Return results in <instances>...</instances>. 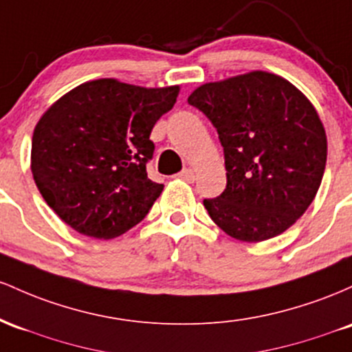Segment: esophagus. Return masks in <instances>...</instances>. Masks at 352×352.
<instances>
[{"label": "esophagus", "mask_w": 352, "mask_h": 352, "mask_svg": "<svg viewBox=\"0 0 352 352\" xmlns=\"http://www.w3.org/2000/svg\"><path fill=\"white\" fill-rule=\"evenodd\" d=\"M179 177L181 179H184V181H188V183H195V179H196V176H195V171H192V169H183V171L179 173Z\"/></svg>", "instance_id": "34e87169"}]
</instances>
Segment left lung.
Wrapping results in <instances>:
<instances>
[{"label": "left lung", "instance_id": "1", "mask_svg": "<svg viewBox=\"0 0 352 352\" xmlns=\"http://www.w3.org/2000/svg\"><path fill=\"white\" fill-rule=\"evenodd\" d=\"M188 102L218 131L226 189L204 199L231 238L258 243L293 226L313 203L327 141L314 106L289 81L264 71L199 86Z\"/></svg>", "mask_w": 352, "mask_h": 352}]
</instances>
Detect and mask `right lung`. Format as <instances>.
<instances>
[{"label":"right lung","mask_w":352,"mask_h":352,"mask_svg":"<svg viewBox=\"0 0 352 352\" xmlns=\"http://www.w3.org/2000/svg\"><path fill=\"white\" fill-rule=\"evenodd\" d=\"M179 88L96 80L58 100L38 121L31 171L48 206L74 231L111 239L136 226L163 191L148 177L156 121Z\"/></svg>","instance_id":"right-lung-1"}]
</instances>
